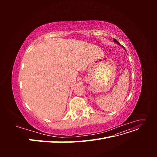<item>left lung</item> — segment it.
<instances>
[{"label": "left lung", "mask_w": 157, "mask_h": 157, "mask_svg": "<svg viewBox=\"0 0 157 157\" xmlns=\"http://www.w3.org/2000/svg\"><path fill=\"white\" fill-rule=\"evenodd\" d=\"M113 40H114V42H116V43H117V44H119V45H121V44L119 43V42H118V41H117V40H116L115 39H113ZM122 48H124V50H126V49L124 48V47H123V46H122Z\"/></svg>", "instance_id": "1"}]
</instances>
